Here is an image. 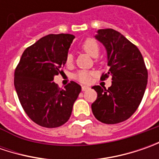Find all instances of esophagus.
Returning <instances> with one entry per match:
<instances>
[{"instance_id": "1", "label": "esophagus", "mask_w": 159, "mask_h": 159, "mask_svg": "<svg viewBox=\"0 0 159 159\" xmlns=\"http://www.w3.org/2000/svg\"><path fill=\"white\" fill-rule=\"evenodd\" d=\"M89 89H90V88L88 87V86H82V88H81L82 91H87V90H89Z\"/></svg>"}]
</instances>
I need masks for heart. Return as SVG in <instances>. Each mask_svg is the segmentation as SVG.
<instances>
[{"instance_id": "heart-1", "label": "heart", "mask_w": 159, "mask_h": 159, "mask_svg": "<svg viewBox=\"0 0 159 159\" xmlns=\"http://www.w3.org/2000/svg\"><path fill=\"white\" fill-rule=\"evenodd\" d=\"M80 48H82L86 53H88L89 56L93 57H98L99 53H100V45L97 42V40L92 38V37H89L86 40L83 41L80 45ZM73 62V57L71 54H68L65 58V64L67 65H70L72 64ZM93 76V72L89 71V70H78L76 73L74 74V79L77 80L78 81L81 83H87L90 82L91 78Z\"/></svg>"}]
</instances>
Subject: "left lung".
<instances>
[{
    "mask_svg": "<svg viewBox=\"0 0 159 159\" xmlns=\"http://www.w3.org/2000/svg\"><path fill=\"white\" fill-rule=\"evenodd\" d=\"M95 38L107 50L109 70L101 80L111 76L112 84L94 86L97 98L92 103L95 119L104 124L128 119L140 105L148 82V70L139 48L125 36L111 28L98 30Z\"/></svg>",
    "mask_w": 159,
    "mask_h": 159,
    "instance_id": "obj_1",
    "label": "left lung"
}]
</instances>
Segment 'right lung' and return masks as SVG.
Masks as SVG:
<instances>
[{
  "label": "right lung",
  "mask_w": 159,
  "mask_h": 159,
  "mask_svg": "<svg viewBox=\"0 0 159 159\" xmlns=\"http://www.w3.org/2000/svg\"><path fill=\"white\" fill-rule=\"evenodd\" d=\"M71 34H48L28 47L14 73V85L24 111L37 125L55 128L70 119L72 106L81 91L70 81L64 89L53 82L65 64Z\"/></svg>",
  "instance_id": "right-lung-1"
}]
</instances>
